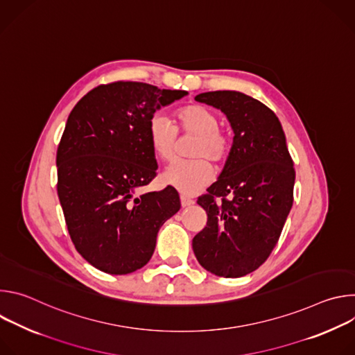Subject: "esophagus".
Segmentation results:
<instances>
[{
	"label": "esophagus",
	"mask_w": 355,
	"mask_h": 355,
	"mask_svg": "<svg viewBox=\"0 0 355 355\" xmlns=\"http://www.w3.org/2000/svg\"><path fill=\"white\" fill-rule=\"evenodd\" d=\"M193 204H195V200L192 198L181 195V205H182V208H188V207H191Z\"/></svg>",
	"instance_id": "1"
}]
</instances>
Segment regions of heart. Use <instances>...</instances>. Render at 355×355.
<instances>
[{
  "instance_id": "obj_1",
  "label": "heart",
  "mask_w": 355,
  "mask_h": 355,
  "mask_svg": "<svg viewBox=\"0 0 355 355\" xmlns=\"http://www.w3.org/2000/svg\"><path fill=\"white\" fill-rule=\"evenodd\" d=\"M178 128L187 135H195L192 160H175L163 173L166 184L185 195H193L205 188L214 178V168L208 160L222 163L230 151L229 137L219 129L218 115L204 105H187L177 112ZM147 137L153 153L162 160H171L175 155L178 129L163 115L148 121Z\"/></svg>"
}]
</instances>
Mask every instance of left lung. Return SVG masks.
<instances>
[{"instance_id": "8db88e82", "label": "left lung", "mask_w": 355, "mask_h": 355, "mask_svg": "<svg viewBox=\"0 0 355 355\" xmlns=\"http://www.w3.org/2000/svg\"><path fill=\"white\" fill-rule=\"evenodd\" d=\"M195 99L220 110L234 137L218 181L198 198L208 222L192 248L207 271L239 278L257 270L281 236L293 204V162L279 119L260 101L237 91L202 92Z\"/></svg>"}]
</instances>
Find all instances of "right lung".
Returning a JSON list of instances; mask_svg holds the SVG:
<instances>
[{"instance_id": "1", "label": "right lung", "mask_w": 355, "mask_h": 355, "mask_svg": "<svg viewBox=\"0 0 355 355\" xmlns=\"http://www.w3.org/2000/svg\"><path fill=\"white\" fill-rule=\"evenodd\" d=\"M187 94L116 81L91 89L69 115L56 156L58 195L71 241L99 271L123 275L144 267L160 227L181 208L173 187L136 191L157 170L148 121Z\"/></svg>"}]
</instances>
